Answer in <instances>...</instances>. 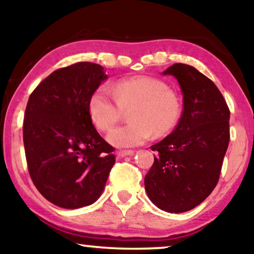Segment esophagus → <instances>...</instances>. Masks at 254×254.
I'll use <instances>...</instances> for the list:
<instances>
[{
    "label": "esophagus",
    "mask_w": 254,
    "mask_h": 254,
    "mask_svg": "<svg viewBox=\"0 0 254 254\" xmlns=\"http://www.w3.org/2000/svg\"><path fill=\"white\" fill-rule=\"evenodd\" d=\"M133 154H134L133 150H119V151H117V155L119 156V157H126V156H130Z\"/></svg>",
    "instance_id": "34e87169"
}]
</instances>
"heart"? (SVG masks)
I'll return each instance as SVG.
<instances>
[{"label":"heart","mask_w":254,"mask_h":254,"mask_svg":"<svg viewBox=\"0 0 254 254\" xmlns=\"http://www.w3.org/2000/svg\"><path fill=\"white\" fill-rule=\"evenodd\" d=\"M89 116L96 128L109 130L128 112L129 124L116 127L107 134L114 147L130 148L151 137L163 136L178 123L182 104L178 96L161 79L137 76L117 82L111 91L105 85L92 92L88 104Z\"/></svg>","instance_id":"heart-1"}]
</instances>
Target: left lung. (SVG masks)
<instances>
[{
	"instance_id": "8db88e82",
	"label": "left lung",
	"mask_w": 254,
	"mask_h": 254,
	"mask_svg": "<svg viewBox=\"0 0 254 254\" xmlns=\"http://www.w3.org/2000/svg\"><path fill=\"white\" fill-rule=\"evenodd\" d=\"M163 74L178 81L184 110L175 130L151 145L157 155L144 187L159 209L184 213L217 185L230 140V111L214 82L192 65L175 64Z\"/></svg>"
}]
</instances>
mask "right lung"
Here are the masks:
<instances>
[{
  "mask_svg": "<svg viewBox=\"0 0 254 254\" xmlns=\"http://www.w3.org/2000/svg\"><path fill=\"white\" fill-rule=\"evenodd\" d=\"M107 75L92 62L60 68L31 93L23 141L31 179L41 195L65 209L89 206L103 193L114 148L89 116L92 92Z\"/></svg>",
  "mask_w": 254,
  "mask_h": 254,
  "instance_id": "obj_1",
  "label": "right lung"
}]
</instances>
